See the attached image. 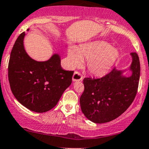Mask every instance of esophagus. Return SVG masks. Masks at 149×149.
Listing matches in <instances>:
<instances>
[{
    "label": "esophagus",
    "mask_w": 149,
    "mask_h": 149,
    "mask_svg": "<svg viewBox=\"0 0 149 149\" xmlns=\"http://www.w3.org/2000/svg\"><path fill=\"white\" fill-rule=\"evenodd\" d=\"M83 76L81 74V73L79 71H75L73 75V81H82Z\"/></svg>",
    "instance_id": "esophagus-1"
}]
</instances>
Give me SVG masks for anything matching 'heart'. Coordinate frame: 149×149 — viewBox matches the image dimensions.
Returning <instances> with one entry per match:
<instances>
[{
  "mask_svg": "<svg viewBox=\"0 0 149 149\" xmlns=\"http://www.w3.org/2000/svg\"><path fill=\"white\" fill-rule=\"evenodd\" d=\"M118 51L104 41H93L78 48L70 47L68 51V65L75 67L81 60H87L88 70L95 76L107 73L118 59Z\"/></svg>",
  "mask_w": 149,
  "mask_h": 149,
  "instance_id": "1",
  "label": "heart"
}]
</instances>
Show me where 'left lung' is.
Listing matches in <instances>:
<instances>
[{
    "instance_id": "8db88e82",
    "label": "left lung",
    "mask_w": 149,
    "mask_h": 149,
    "mask_svg": "<svg viewBox=\"0 0 149 149\" xmlns=\"http://www.w3.org/2000/svg\"><path fill=\"white\" fill-rule=\"evenodd\" d=\"M132 63L130 77L113 68L98 79L84 78V91L80 98L83 113L96 123H107L124 113L134 101L140 79V61L136 52L131 54Z\"/></svg>"
}]
</instances>
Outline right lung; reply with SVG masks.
I'll return each mask as SVG.
<instances>
[{
    "label": "right lung",
    "mask_w": 149,
    "mask_h": 149,
    "mask_svg": "<svg viewBox=\"0 0 149 149\" xmlns=\"http://www.w3.org/2000/svg\"><path fill=\"white\" fill-rule=\"evenodd\" d=\"M25 35V32L20 34L10 53V89L18 102L29 110L48 111L56 106L64 91L71 84L73 71L63 69L58 54L43 62L31 58L23 46Z\"/></svg>",
    "instance_id": "obj_1"
}]
</instances>
